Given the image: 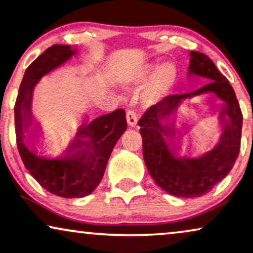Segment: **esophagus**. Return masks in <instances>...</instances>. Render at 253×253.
I'll list each match as a JSON object with an SVG mask.
<instances>
[{
    "mask_svg": "<svg viewBox=\"0 0 253 253\" xmlns=\"http://www.w3.org/2000/svg\"><path fill=\"white\" fill-rule=\"evenodd\" d=\"M126 121H127V124H129V126H137V122H138V117H137V115L134 114V111L132 110H129L126 113Z\"/></svg>",
    "mask_w": 253,
    "mask_h": 253,
    "instance_id": "34e87169",
    "label": "esophagus"
}]
</instances>
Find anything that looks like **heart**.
<instances>
[{
	"label": "heart",
	"instance_id": "b5f03b06",
	"mask_svg": "<svg viewBox=\"0 0 253 253\" xmlns=\"http://www.w3.org/2000/svg\"><path fill=\"white\" fill-rule=\"evenodd\" d=\"M160 74H162V84L164 87L169 86V84H173L174 81L175 75H176V71L175 67L173 66L172 64H164L162 68H160ZM158 97V89H152L150 91H147L145 95V101L149 103L155 102Z\"/></svg>",
	"mask_w": 253,
	"mask_h": 253
}]
</instances>
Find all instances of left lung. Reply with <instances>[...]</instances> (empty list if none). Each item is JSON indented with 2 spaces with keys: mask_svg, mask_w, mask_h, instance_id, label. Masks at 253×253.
<instances>
[{
  "mask_svg": "<svg viewBox=\"0 0 253 253\" xmlns=\"http://www.w3.org/2000/svg\"><path fill=\"white\" fill-rule=\"evenodd\" d=\"M189 80L206 78L209 83L187 94L169 95L146 110L139 120L143 138V157L150 175L160 188L178 198H199L211 192L229 174L241 149L243 115L234 88L219 73L215 64L201 52H189ZM203 93H212L222 103L219 122L222 133L212 150L198 159L178 155L176 112L183 99Z\"/></svg>",
  "mask_w": 253,
  "mask_h": 253,
  "instance_id": "obj_1",
  "label": "left lung"
}]
</instances>
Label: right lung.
Masks as SVG:
<instances>
[{
  "label": "right lung",
  "mask_w": 253,
  "mask_h": 253,
  "mask_svg": "<svg viewBox=\"0 0 253 253\" xmlns=\"http://www.w3.org/2000/svg\"><path fill=\"white\" fill-rule=\"evenodd\" d=\"M77 54L70 45L48 47L25 71L15 104L16 139L23 164L42 188L66 199L84 198L96 188L115 144L126 130V111L117 109L91 122L84 121L61 156L46 158L37 153L42 127L31 114L34 89L42 77Z\"/></svg>",
  "instance_id": "right-lung-1"
}]
</instances>
